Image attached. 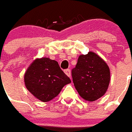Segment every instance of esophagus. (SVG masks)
I'll return each instance as SVG.
<instances>
[{"label": "esophagus", "mask_w": 132, "mask_h": 132, "mask_svg": "<svg viewBox=\"0 0 132 132\" xmlns=\"http://www.w3.org/2000/svg\"><path fill=\"white\" fill-rule=\"evenodd\" d=\"M64 72H65V74H67L68 77L71 78V70H69V69H67V70H65Z\"/></svg>", "instance_id": "34e87169"}]
</instances>
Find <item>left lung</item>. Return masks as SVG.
<instances>
[{
  "label": "left lung",
  "instance_id": "obj_1",
  "mask_svg": "<svg viewBox=\"0 0 132 132\" xmlns=\"http://www.w3.org/2000/svg\"><path fill=\"white\" fill-rule=\"evenodd\" d=\"M72 75L75 88L86 101L94 102L107 91L111 77L109 67L94 52L79 55Z\"/></svg>",
  "mask_w": 132,
  "mask_h": 132
}]
</instances>
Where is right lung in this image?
Returning <instances> with one entry per match:
<instances>
[{"label":"right lung","mask_w":132,"mask_h":132,"mask_svg":"<svg viewBox=\"0 0 132 132\" xmlns=\"http://www.w3.org/2000/svg\"><path fill=\"white\" fill-rule=\"evenodd\" d=\"M26 87L35 97L46 102L57 97L71 80L63 72L58 62L48 58H37L24 74Z\"/></svg>","instance_id":"1"}]
</instances>
